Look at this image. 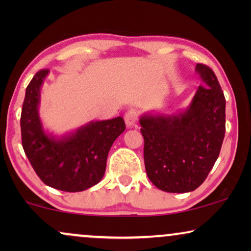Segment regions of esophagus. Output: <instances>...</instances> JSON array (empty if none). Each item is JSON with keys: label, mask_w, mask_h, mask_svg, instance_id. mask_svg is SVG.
Here are the masks:
<instances>
[{"label": "esophagus", "mask_w": 251, "mask_h": 251, "mask_svg": "<svg viewBox=\"0 0 251 251\" xmlns=\"http://www.w3.org/2000/svg\"><path fill=\"white\" fill-rule=\"evenodd\" d=\"M137 113L133 112V111H129L128 113H126L125 115V121H126V126H129V128H132V126H136V123H137Z\"/></svg>", "instance_id": "1"}]
</instances>
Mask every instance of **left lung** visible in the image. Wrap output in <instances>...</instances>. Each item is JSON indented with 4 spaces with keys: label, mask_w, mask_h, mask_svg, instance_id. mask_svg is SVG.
Listing matches in <instances>:
<instances>
[{
    "label": "left lung",
    "mask_w": 251,
    "mask_h": 251,
    "mask_svg": "<svg viewBox=\"0 0 251 251\" xmlns=\"http://www.w3.org/2000/svg\"><path fill=\"white\" fill-rule=\"evenodd\" d=\"M202 81L183 111L144 113V161L150 180L169 193L192 192L203 183L218 159L225 136V105L211 68L197 64Z\"/></svg>",
    "instance_id": "1"
}]
</instances>
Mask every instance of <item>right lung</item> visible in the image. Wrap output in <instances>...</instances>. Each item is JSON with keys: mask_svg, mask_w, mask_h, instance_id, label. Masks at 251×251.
I'll return each instance as SVG.
<instances>
[{"mask_svg": "<svg viewBox=\"0 0 251 251\" xmlns=\"http://www.w3.org/2000/svg\"><path fill=\"white\" fill-rule=\"evenodd\" d=\"M49 71L34 75L26 88L20 126L22 143L37 176L48 186L65 192H81L104 177L106 161L115 139L126 130L121 116L90 121L71 132L57 136L41 121V87Z\"/></svg>", "mask_w": 251, "mask_h": 251, "instance_id": "add662e5", "label": "right lung"}]
</instances>
